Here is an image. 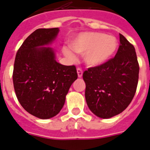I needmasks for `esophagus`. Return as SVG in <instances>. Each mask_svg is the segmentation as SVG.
<instances>
[{
  "mask_svg": "<svg viewBox=\"0 0 150 150\" xmlns=\"http://www.w3.org/2000/svg\"><path fill=\"white\" fill-rule=\"evenodd\" d=\"M77 74H78V77H79V78H81V77H82L83 71L80 68H78V69H77Z\"/></svg>",
  "mask_w": 150,
  "mask_h": 150,
  "instance_id": "1",
  "label": "esophagus"
}]
</instances>
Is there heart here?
Instances as JSON below:
<instances>
[{"label":"heart","mask_w":150,"mask_h":150,"mask_svg":"<svg viewBox=\"0 0 150 150\" xmlns=\"http://www.w3.org/2000/svg\"><path fill=\"white\" fill-rule=\"evenodd\" d=\"M118 46V41L114 36L100 32L80 34L70 43L73 51L84 54V63L89 67H97L108 62L116 52ZM62 53L69 59H75L69 48L63 47Z\"/></svg>","instance_id":"1"}]
</instances>
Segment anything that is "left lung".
Masks as SVG:
<instances>
[{
	"instance_id": "left-lung-1",
	"label": "left lung",
	"mask_w": 150,
	"mask_h": 150,
	"mask_svg": "<svg viewBox=\"0 0 150 150\" xmlns=\"http://www.w3.org/2000/svg\"><path fill=\"white\" fill-rule=\"evenodd\" d=\"M116 55L83 74L88 108L101 118L120 114L131 103L137 87L139 64L135 49L122 35Z\"/></svg>"
}]
</instances>
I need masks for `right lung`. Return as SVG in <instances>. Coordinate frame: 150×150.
Wrapping results in <instances>:
<instances>
[{
    "label": "right lung",
    "mask_w": 150,
    "mask_h": 150,
    "mask_svg": "<svg viewBox=\"0 0 150 150\" xmlns=\"http://www.w3.org/2000/svg\"><path fill=\"white\" fill-rule=\"evenodd\" d=\"M59 28H39L24 41L16 55L13 81L21 106L34 116L48 119L63 107L70 87L78 79L75 66L56 60L51 45Z\"/></svg>",
    "instance_id": "right-lung-1"
}]
</instances>
